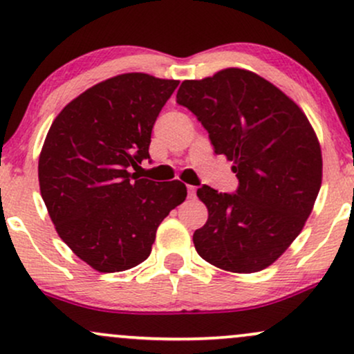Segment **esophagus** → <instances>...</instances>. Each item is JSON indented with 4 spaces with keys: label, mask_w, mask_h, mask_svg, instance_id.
Returning <instances> with one entry per match:
<instances>
[{
    "label": "esophagus",
    "mask_w": 354,
    "mask_h": 354,
    "mask_svg": "<svg viewBox=\"0 0 354 354\" xmlns=\"http://www.w3.org/2000/svg\"><path fill=\"white\" fill-rule=\"evenodd\" d=\"M194 194H196V186H188V196L189 198H193L194 196Z\"/></svg>",
    "instance_id": "obj_1"
}]
</instances>
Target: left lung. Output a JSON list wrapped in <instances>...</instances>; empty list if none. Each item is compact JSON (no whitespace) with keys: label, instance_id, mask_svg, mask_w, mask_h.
I'll return each instance as SVG.
<instances>
[{"label":"left lung","instance_id":"left-lung-1","mask_svg":"<svg viewBox=\"0 0 354 354\" xmlns=\"http://www.w3.org/2000/svg\"><path fill=\"white\" fill-rule=\"evenodd\" d=\"M176 103L198 118L238 178L234 193L198 189L208 208L193 234L198 254L233 273L265 270L301 233L319 193L323 160L310 121L274 84L238 68L183 81Z\"/></svg>","mask_w":354,"mask_h":354}]
</instances>
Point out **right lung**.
<instances>
[{
    "label": "right lung",
    "instance_id": "obj_1",
    "mask_svg": "<svg viewBox=\"0 0 354 354\" xmlns=\"http://www.w3.org/2000/svg\"><path fill=\"white\" fill-rule=\"evenodd\" d=\"M180 81L126 73L86 89L53 121L39 189L59 238L101 273L140 265L156 230L186 198L181 181L131 169L149 160L154 121Z\"/></svg>",
    "mask_w": 354,
    "mask_h": 354
}]
</instances>
